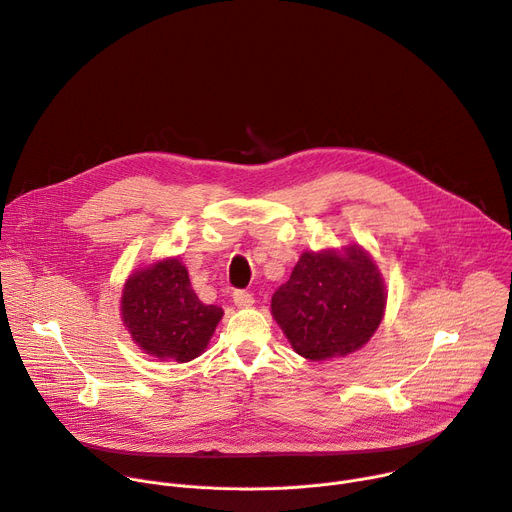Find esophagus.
<instances>
[{"mask_svg":"<svg viewBox=\"0 0 512 512\" xmlns=\"http://www.w3.org/2000/svg\"><path fill=\"white\" fill-rule=\"evenodd\" d=\"M232 302H235L237 308H251L253 306V296L249 292H243V290H237L235 294H232Z\"/></svg>","mask_w":512,"mask_h":512,"instance_id":"obj_1","label":"esophagus"}]
</instances>
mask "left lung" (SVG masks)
<instances>
[{"label":"left lung","mask_w":512,"mask_h":512,"mask_svg":"<svg viewBox=\"0 0 512 512\" xmlns=\"http://www.w3.org/2000/svg\"><path fill=\"white\" fill-rule=\"evenodd\" d=\"M386 284L361 245L304 251L290 280L271 298V316L292 349L310 361L347 357L384 320Z\"/></svg>","instance_id":"obj_1"}]
</instances>
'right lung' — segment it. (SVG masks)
Masks as SVG:
<instances>
[{
    "label": "right lung",
    "mask_w": 512,
    "mask_h": 512,
    "mask_svg": "<svg viewBox=\"0 0 512 512\" xmlns=\"http://www.w3.org/2000/svg\"><path fill=\"white\" fill-rule=\"evenodd\" d=\"M222 314V308L200 302L179 257L134 269L122 288L120 316L130 339L161 361L188 363L200 357Z\"/></svg>",
    "instance_id": "right-lung-1"
}]
</instances>
